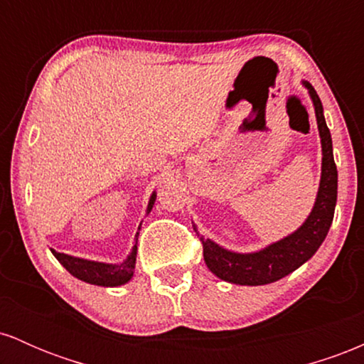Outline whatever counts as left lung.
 Wrapping results in <instances>:
<instances>
[{
  "label": "left lung",
  "mask_w": 364,
  "mask_h": 364,
  "mask_svg": "<svg viewBox=\"0 0 364 364\" xmlns=\"http://www.w3.org/2000/svg\"><path fill=\"white\" fill-rule=\"evenodd\" d=\"M303 85L308 89L315 107L321 140V178L315 205L303 225H299L292 235L253 253L231 252L208 237H200L208 270L225 282L240 286H263L286 277L316 253L332 224L337 202V168L333 162L332 136L325 123L323 106L318 94L308 82H303Z\"/></svg>",
  "instance_id": "obj_1"
}]
</instances>
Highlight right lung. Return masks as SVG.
<instances>
[{
	"label": "right lung",
	"mask_w": 364,
	"mask_h": 364,
	"mask_svg": "<svg viewBox=\"0 0 364 364\" xmlns=\"http://www.w3.org/2000/svg\"><path fill=\"white\" fill-rule=\"evenodd\" d=\"M156 191L149 200L147 214L152 210L154 202H156ZM140 229V228H139ZM139 235V232H136ZM139 240V237H136ZM54 257L58 258V262L68 270L73 277L80 279L83 282L95 284V286H104V287H116L127 284L129 279L133 277L135 272V262H136V245L132 248V253L128 255L127 260L121 263H102V262H92L85 260V258L72 257V255L60 253L56 250H51Z\"/></svg>",
	"instance_id": "obj_1"
}]
</instances>
